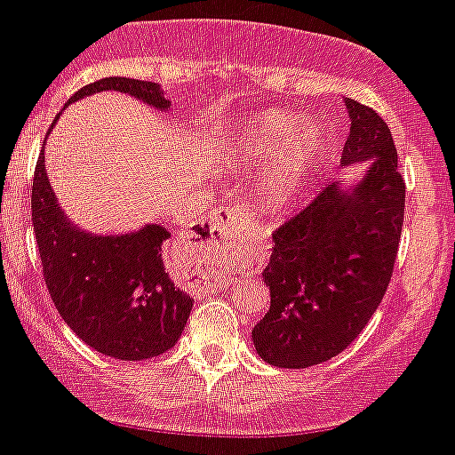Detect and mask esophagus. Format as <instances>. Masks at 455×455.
I'll return each mask as SVG.
<instances>
[{"mask_svg": "<svg viewBox=\"0 0 455 455\" xmlns=\"http://www.w3.org/2000/svg\"><path fill=\"white\" fill-rule=\"evenodd\" d=\"M201 228H204L208 243H220V240L240 235V231H243V217H240V211L228 205V208H220V211L205 217Z\"/></svg>", "mask_w": 455, "mask_h": 455, "instance_id": "34e87169", "label": "esophagus"}]
</instances>
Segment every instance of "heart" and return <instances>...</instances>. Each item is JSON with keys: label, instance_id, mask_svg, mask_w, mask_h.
Listing matches in <instances>:
<instances>
[{"label": "heart", "instance_id": "b5f03b06", "mask_svg": "<svg viewBox=\"0 0 455 455\" xmlns=\"http://www.w3.org/2000/svg\"><path fill=\"white\" fill-rule=\"evenodd\" d=\"M295 123L293 114L263 109L244 116L228 132L227 148L235 164L244 172L260 169L256 199L270 211L298 204L321 156V128L311 121Z\"/></svg>", "mask_w": 455, "mask_h": 455}]
</instances>
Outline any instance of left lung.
Listing matches in <instances>:
<instances>
[{"label": "left lung", "instance_id": "obj_1", "mask_svg": "<svg viewBox=\"0 0 455 455\" xmlns=\"http://www.w3.org/2000/svg\"><path fill=\"white\" fill-rule=\"evenodd\" d=\"M343 105L350 134L341 167L364 169L283 224L263 270L270 309L251 341L260 359L282 369L323 364L362 334L385 298L401 243L405 183L392 132L366 105L350 98Z\"/></svg>", "mask_w": 455, "mask_h": 455}]
</instances>
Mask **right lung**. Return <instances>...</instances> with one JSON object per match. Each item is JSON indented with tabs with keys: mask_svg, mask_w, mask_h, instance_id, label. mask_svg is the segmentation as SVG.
<instances>
[{
	"mask_svg": "<svg viewBox=\"0 0 455 455\" xmlns=\"http://www.w3.org/2000/svg\"><path fill=\"white\" fill-rule=\"evenodd\" d=\"M102 91L128 93L162 114L172 109L160 84L130 77L93 82L77 91L66 108ZM31 222L54 307L86 346L124 362L156 357L176 346L195 299L164 270L162 244L172 238L169 228L156 222L125 233L77 227L63 212L47 179L45 144L34 173Z\"/></svg>",
	"mask_w": 455,
	"mask_h": 455,
	"instance_id": "right-lung-1",
	"label": "right lung"
}]
</instances>
